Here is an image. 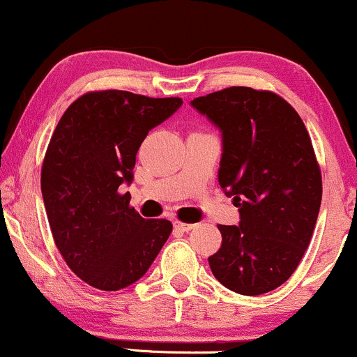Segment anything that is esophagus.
<instances>
[{
    "mask_svg": "<svg viewBox=\"0 0 357 357\" xmlns=\"http://www.w3.org/2000/svg\"><path fill=\"white\" fill-rule=\"evenodd\" d=\"M174 228H176V230H179V231L188 233V231H191L192 228H195V225H191V223H183V221H174Z\"/></svg>",
    "mask_w": 357,
    "mask_h": 357,
    "instance_id": "esophagus-1",
    "label": "esophagus"
}]
</instances>
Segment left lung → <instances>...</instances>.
<instances>
[{"label":"left lung","mask_w":357,"mask_h":357,"mask_svg":"<svg viewBox=\"0 0 357 357\" xmlns=\"http://www.w3.org/2000/svg\"><path fill=\"white\" fill-rule=\"evenodd\" d=\"M221 132L218 183L238 208V225H218L208 258L220 284L260 296L296 272L317 221L322 178L304 122L267 90L230 87L191 100Z\"/></svg>","instance_id":"left-lung-1"}]
</instances>
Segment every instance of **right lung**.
<instances>
[{
  "label": "right lung",
  "instance_id": "1",
  "mask_svg": "<svg viewBox=\"0 0 357 357\" xmlns=\"http://www.w3.org/2000/svg\"><path fill=\"white\" fill-rule=\"evenodd\" d=\"M183 105L126 90L82 96L65 110L42 166V195L53 240L89 285L121 290L149 270L173 225L129 206L136 154L151 129Z\"/></svg>",
  "mask_w": 357,
  "mask_h": 357
}]
</instances>
